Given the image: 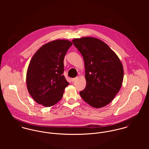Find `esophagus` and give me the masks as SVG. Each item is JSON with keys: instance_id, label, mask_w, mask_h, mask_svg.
I'll return each instance as SVG.
<instances>
[{"instance_id": "1", "label": "esophagus", "mask_w": 149, "mask_h": 149, "mask_svg": "<svg viewBox=\"0 0 149 149\" xmlns=\"http://www.w3.org/2000/svg\"><path fill=\"white\" fill-rule=\"evenodd\" d=\"M76 79H77V77H75V78H73V79H71V80H72V82H74Z\"/></svg>"}]
</instances>
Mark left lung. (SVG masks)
<instances>
[{
	"label": "left lung",
	"mask_w": 149,
	"mask_h": 149,
	"mask_svg": "<svg viewBox=\"0 0 149 149\" xmlns=\"http://www.w3.org/2000/svg\"><path fill=\"white\" fill-rule=\"evenodd\" d=\"M72 42L82 54L85 65V89L82 99L95 108L109 104L118 93L123 80L119 57L106 43L93 37L74 39Z\"/></svg>",
	"instance_id": "obj_1"
}]
</instances>
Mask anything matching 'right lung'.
<instances>
[{
  "label": "right lung",
  "instance_id": "add662e5",
  "mask_svg": "<svg viewBox=\"0 0 149 149\" xmlns=\"http://www.w3.org/2000/svg\"><path fill=\"white\" fill-rule=\"evenodd\" d=\"M72 45L68 40H55L43 45L32 57L26 84L37 103L52 106L63 97L65 88L69 84L63 75L64 57Z\"/></svg>",
  "mask_w": 149,
  "mask_h": 149
}]
</instances>
